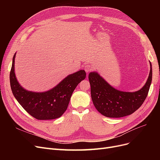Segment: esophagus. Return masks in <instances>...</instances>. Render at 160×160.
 <instances>
[{
    "instance_id": "1",
    "label": "esophagus",
    "mask_w": 160,
    "mask_h": 160,
    "mask_svg": "<svg viewBox=\"0 0 160 160\" xmlns=\"http://www.w3.org/2000/svg\"><path fill=\"white\" fill-rule=\"evenodd\" d=\"M85 70L87 72H89V71H91V70H93V67L91 66L90 65H87L85 67Z\"/></svg>"
}]
</instances>
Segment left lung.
<instances>
[{"mask_svg": "<svg viewBox=\"0 0 160 160\" xmlns=\"http://www.w3.org/2000/svg\"><path fill=\"white\" fill-rule=\"evenodd\" d=\"M143 88L135 92H125L115 89L98 72H91L89 80L91 95L95 108L108 118H122L132 114L138 109L147 98L152 80V68Z\"/></svg>", "mask_w": 160, "mask_h": 160, "instance_id": "1", "label": "left lung"}]
</instances>
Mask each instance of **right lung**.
I'll use <instances>...</instances> for the list:
<instances>
[{
	"label": "right lung",
	"instance_id": "right-lung-1",
	"mask_svg": "<svg viewBox=\"0 0 160 160\" xmlns=\"http://www.w3.org/2000/svg\"><path fill=\"white\" fill-rule=\"evenodd\" d=\"M12 58L10 72V83L12 94L27 113L39 120L60 118L65 113L72 92L80 82L85 79L86 72L80 70L67 76L55 88L45 92H34L24 89L19 84L14 72V59Z\"/></svg>",
	"mask_w": 160,
	"mask_h": 160
}]
</instances>
